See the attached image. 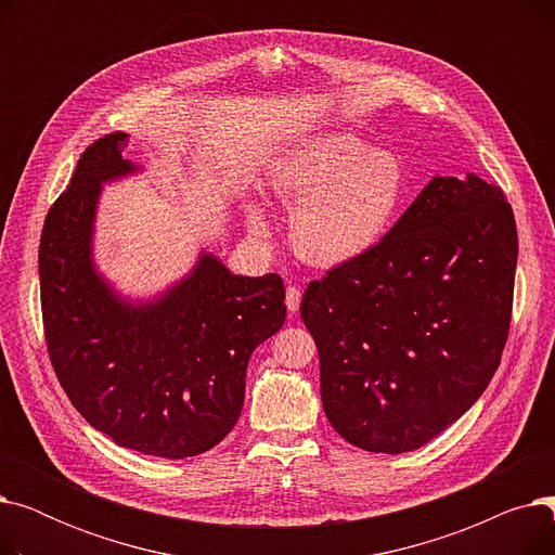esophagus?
Instances as JSON below:
<instances>
[{
    "label": "esophagus",
    "instance_id": "esophagus-1",
    "mask_svg": "<svg viewBox=\"0 0 555 555\" xmlns=\"http://www.w3.org/2000/svg\"><path fill=\"white\" fill-rule=\"evenodd\" d=\"M285 304L289 312H297L299 304H301V289L297 285H287L285 289Z\"/></svg>",
    "mask_w": 555,
    "mask_h": 555
}]
</instances>
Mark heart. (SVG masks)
Segmentation results:
<instances>
[{
	"label": "heart",
	"mask_w": 555,
	"mask_h": 555,
	"mask_svg": "<svg viewBox=\"0 0 555 555\" xmlns=\"http://www.w3.org/2000/svg\"><path fill=\"white\" fill-rule=\"evenodd\" d=\"M270 191L293 209L295 249L314 266H341L385 241L406 195V168L393 151L328 132L287 153L270 172ZM249 229L268 233L258 207L249 209Z\"/></svg>",
	"instance_id": "heart-1"
}]
</instances>
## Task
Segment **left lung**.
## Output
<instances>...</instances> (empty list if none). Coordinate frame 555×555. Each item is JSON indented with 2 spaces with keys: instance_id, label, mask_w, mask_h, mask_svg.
Instances as JSON below:
<instances>
[{
  "instance_id": "1",
  "label": "left lung",
  "mask_w": 555,
  "mask_h": 555,
  "mask_svg": "<svg viewBox=\"0 0 555 555\" xmlns=\"http://www.w3.org/2000/svg\"><path fill=\"white\" fill-rule=\"evenodd\" d=\"M515 266L504 191L439 175L380 245L312 281L301 319L341 439L402 454L468 412L502 362Z\"/></svg>"
}]
</instances>
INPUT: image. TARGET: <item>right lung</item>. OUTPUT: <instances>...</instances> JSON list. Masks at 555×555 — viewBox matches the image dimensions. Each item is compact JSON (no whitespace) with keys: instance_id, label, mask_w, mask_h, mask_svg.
Segmentation results:
<instances>
[{"instance_id":"obj_1","label":"right lung","mask_w":555,"mask_h":555,"mask_svg":"<svg viewBox=\"0 0 555 555\" xmlns=\"http://www.w3.org/2000/svg\"><path fill=\"white\" fill-rule=\"evenodd\" d=\"M128 134L87 149L53 202L40 238V301L51 366L94 429L141 454L186 459L236 425L245 371L285 322L279 274L238 276L202 254L195 270L151 304H126L94 270L101 184L134 172Z\"/></svg>"}]
</instances>
